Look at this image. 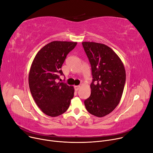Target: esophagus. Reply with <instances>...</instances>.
<instances>
[{
	"instance_id": "esophagus-1",
	"label": "esophagus",
	"mask_w": 153,
	"mask_h": 153,
	"mask_svg": "<svg viewBox=\"0 0 153 153\" xmlns=\"http://www.w3.org/2000/svg\"><path fill=\"white\" fill-rule=\"evenodd\" d=\"M80 88H81L80 86H75V91H78V90H79L80 89Z\"/></svg>"
}]
</instances>
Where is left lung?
Here are the masks:
<instances>
[{
  "label": "left lung",
  "instance_id": "8db88e82",
  "mask_svg": "<svg viewBox=\"0 0 153 153\" xmlns=\"http://www.w3.org/2000/svg\"><path fill=\"white\" fill-rule=\"evenodd\" d=\"M91 65V96L85 100L87 111L97 117L110 113L119 104L126 83L124 64L109 46L96 42H82Z\"/></svg>",
  "mask_w": 153,
  "mask_h": 153
}]
</instances>
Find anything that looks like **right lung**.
Wrapping results in <instances>:
<instances>
[{
	"mask_svg": "<svg viewBox=\"0 0 153 153\" xmlns=\"http://www.w3.org/2000/svg\"><path fill=\"white\" fill-rule=\"evenodd\" d=\"M74 42L53 41L37 53L29 74L31 94L46 115L56 117L65 113L74 96V88L57 82L67 55L76 46Z\"/></svg>",
	"mask_w": 153,
	"mask_h": 153,
	"instance_id": "add662e5",
	"label": "right lung"
}]
</instances>
